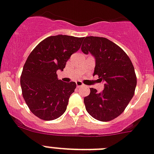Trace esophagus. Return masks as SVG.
I'll list each match as a JSON object with an SVG mask.
<instances>
[{"label":"esophagus","mask_w":154,"mask_h":154,"mask_svg":"<svg viewBox=\"0 0 154 154\" xmlns=\"http://www.w3.org/2000/svg\"><path fill=\"white\" fill-rule=\"evenodd\" d=\"M76 85H77V86L78 88H80V87H85V85H84V84L82 83V82H81V81H76Z\"/></svg>","instance_id":"esophagus-1"}]
</instances>
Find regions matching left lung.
I'll use <instances>...</instances> for the list:
<instances>
[{
  "label": "left lung",
  "instance_id": "8db88e82",
  "mask_svg": "<svg viewBox=\"0 0 154 154\" xmlns=\"http://www.w3.org/2000/svg\"><path fill=\"white\" fill-rule=\"evenodd\" d=\"M81 50L95 56L93 76L105 81L101 92L90 88L84 99L86 110L98 121H112L123 113L135 94L137 78L132 63L123 49L105 37H86Z\"/></svg>",
  "mask_w": 154,
  "mask_h": 154
}]
</instances>
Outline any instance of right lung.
<instances>
[{
  "label": "right lung",
  "mask_w": 154,
  "mask_h": 154,
  "mask_svg": "<svg viewBox=\"0 0 154 154\" xmlns=\"http://www.w3.org/2000/svg\"><path fill=\"white\" fill-rule=\"evenodd\" d=\"M83 37L51 36L41 41L29 55L20 78L23 99L29 110L45 121L57 119L65 113L76 83L58 79L71 55L81 48Z\"/></svg>",
  "instance_id": "obj_1"
}]
</instances>
